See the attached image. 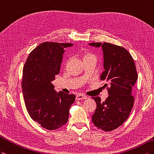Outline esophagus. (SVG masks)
I'll return each instance as SVG.
<instances>
[{"label": "esophagus", "mask_w": 154, "mask_h": 154, "mask_svg": "<svg viewBox=\"0 0 154 154\" xmlns=\"http://www.w3.org/2000/svg\"><path fill=\"white\" fill-rule=\"evenodd\" d=\"M87 97L83 94H77L76 96V100H85L87 99Z\"/></svg>", "instance_id": "34e87169"}]
</instances>
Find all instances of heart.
<instances>
[{"mask_svg":"<svg viewBox=\"0 0 154 154\" xmlns=\"http://www.w3.org/2000/svg\"><path fill=\"white\" fill-rule=\"evenodd\" d=\"M82 56H83V60H87V59H90V58H95V56L92 54V53L87 51H85L82 53Z\"/></svg>","mask_w":154,"mask_h":154,"instance_id":"obj_1","label":"heart"}]
</instances>
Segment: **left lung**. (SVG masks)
Masks as SVG:
<instances>
[{"label":"left lung","mask_w":154,"mask_h":154,"mask_svg":"<svg viewBox=\"0 0 154 154\" xmlns=\"http://www.w3.org/2000/svg\"><path fill=\"white\" fill-rule=\"evenodd\" d=\"M100 47L103 54V67L100 79L105 81L108 97L104 102L93 97L96 109L92 121L100 129L109 132L121 126L130 115L134 98L132 89L138 79L134 61L127 50L108 42H91Z\"/></svg>","instance_id":"left-lung-1"}]
</instances>
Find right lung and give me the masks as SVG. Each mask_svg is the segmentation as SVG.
Wrapping results in <instances>:
<instances>
[{
  "label": "right lung",
  "mask_w": 154,
  "mask_h": 154,
  "mask_svg": "<svg viewBox=\"0 0 154 154\" xmlns=\"http://www.w3.org/2000/svg\"><path fill=\"white\" fill-rule=\"evenodd\" d=\"M71 43L45 42L29 55L23 69L21 82L29 115L47 130H55L68 121L74 94L56 92L52 81L60 73L65 48Z\"/></svg>",
  "instance_id": "add662e5"
}]
</instances>
